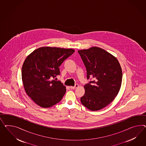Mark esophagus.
<instances>
[{"label":"esophagus","mask_w":146,"mask_h":146,"mask_svg":"<svg viewBox=\"0 0 146 146\" xmlns=\"http://www.w3.org/2000/svg\"><path fill=\"white\" fill-rule=\"evenodd\" d=\"M78 87H79L78 84H75V86H71L70 88H71V89H74L77 88Z\"/></svg>","instance_id":"obj_1"}]
</instances>
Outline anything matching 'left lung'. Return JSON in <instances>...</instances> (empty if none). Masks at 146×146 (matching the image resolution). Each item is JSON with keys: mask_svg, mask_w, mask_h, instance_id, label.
<instances>
[{"mask_svg": "<svg viewBox=\"0 0 146 146\" xmlns=\"http://www.w3.org/2000/svg\"><path fill=\"white\" fill-rule=\"evenodd\" d=\"M87 69L85 94L81 98L83 106L92 111L100 110L111 103L118 94L122 71L117 59L102 48L92 47L78 50Z\"/></svg>", "mask_w": 146, "mask_h": 146, "instance_id": "obj_1", "label": "left lung"}]
</instances>
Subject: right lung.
I'll return each instance as SVG.
<instances>
[{"mask_svg":"<svg viewBox=\"0 0 146 146\" xmlns=\"http://www.w3.org/2000/svg\"><path fill=\"white\" fill-rule=\"evenodd\" d=\"M73 49L40 47L27 57L22 68V79L27 95L38 106L49 108L62 100L66 87L54 79L59 67L74 52Z\"/></svg>","mask_w":146,"mask_h":146,"instance_id":"right-lung-1","label":"right lung"}]
</instances>
